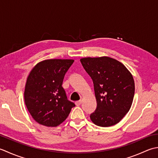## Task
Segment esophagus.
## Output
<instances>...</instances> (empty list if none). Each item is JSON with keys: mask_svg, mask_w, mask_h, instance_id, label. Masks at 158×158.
<instances>
[{"mask_svg": "<svg viewBox=\"0 0 158 158\" xmlns=\"http://www.w3.org/2000/svg\"><path fill=\"white\" fill-rule=\"evenodd\" d=\"M75 104H76V106H80V104H82V101L81 100H79V101H77V102H76V103H75Z\"/></svg>", "mask_w": 158, "mask_h": 158, "instance_id": "34e87169", "label": "esophagus"}]
</instances>
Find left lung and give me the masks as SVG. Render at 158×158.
Instances as JSON below:
<instances>
[{
  "label": "left lung",
  "instance_id": "8db88e82",
  "mask_svg": "<svg viewBox=\"0 0 158 158\" xmlns=\"http://www.w3.org/2000/svg\"><path fill=\"white\" fill-rule=\"evenodd\" d=\"M80 62L94 84L97 108L90 116L91 121L104 127L118 123L133 102L131 73L123 63L108 56L82 58Z\"/></svg>",
  "mask_w": 158,
  "mask_h": 158
}]
</instances>
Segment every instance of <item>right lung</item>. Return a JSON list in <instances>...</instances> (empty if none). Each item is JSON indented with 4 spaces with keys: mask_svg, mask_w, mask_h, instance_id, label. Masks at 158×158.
<instances>
[{
    "mask_svg": "<svg viewBox=\"0 0 158 158\" xmlns=\"http://www.w3.org/2000/svg\"><path fill=\"white\" fill-rule=\"evenodd\" d=\"M73 59H47L35 65L28 74L24 102L32 117L46 127L59 126L68 117L74 103L67 99L62 84Z\"/></svg>",
    "mask_w": 158,
    "mask_h": 158,
    "instance_id": "obj_1",
    "label": "right lung"
}]
</instances>
